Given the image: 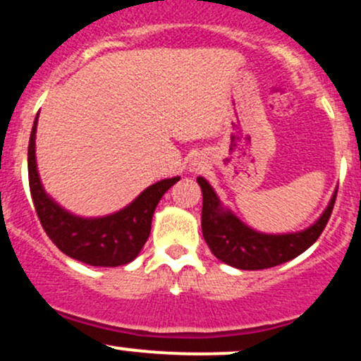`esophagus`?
Instances as JSON below:
<instances>
[{
    "label": "esophagus",
    "mask_w": 361,
    "mask_h": 361,
    "mask_svg": "<svg viewBox=\"0 0 361 361\" xmlns=\"http://www.w3.org/2000/svg\"><path fill=\"white\" fill-rule=\"evenodd\" d=\"M192 169H193V171H200V169H204V164H202V161H193L192 162Z\"/></svg>",
    "instance_id": "34e87169"
}]
</instances>
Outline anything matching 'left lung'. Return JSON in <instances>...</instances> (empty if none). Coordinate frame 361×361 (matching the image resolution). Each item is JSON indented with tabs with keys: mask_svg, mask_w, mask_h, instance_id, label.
<instances>
[{
	"mask_svg": "<svg viewBox=\"0 0 361 361\" xmlns=\"http://www.w3.org/2000/svg\"><path fill=\"white\" fill-rule=\"evenodd\" d=\"M202 188V235L221 262L243 271L276 267L295 259L315 243L326 228L336 202L334 190L327 207L308 228L295 233H262L245 224L231 209L224 207L204 176L197 178Z\"/></svg>",
	"mask_w": 361,
	"mask_h": 361,
	"instance_id": "8db88e82",
	"label": "left lung"
}]
</instances>
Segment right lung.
Here are the masks:
<instances>
[{
    "label": "right lung",
    "mask_w": 361,
    "mask_h": 361,
    "mask_svg": "<svg viewBox=\"0 0 361 361\" xmlns=\"http://www.w3.org/2000/svg\"><path fill=\"white\" fill-rule=\"evenodd\" d=\"M35 116L29 140V185L35 212L51 241L71 259L94 267H118L137 259L150 235L152 216L161 197L180 176L150 185L120 211L101 217H82L66 211L42 187L35 159Z\"/></svg>",
    "instance_id": "add662e5"
}]
</instances>
